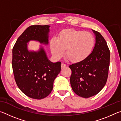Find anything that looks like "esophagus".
<instances>
[{
    "instance_id": "esophagus-1",
    "label": "esophagus",
    "mask_w": 121,
    "mask_h": 121,
    "mask_svg": "<svg viewBox=\"0 0 121 121\" xmlns=\"http://www.w3.org/2000/svg\"><path fill=\"white\" fill-rule=\"evenodd\" d=\"M66 66H67V65L65 64V63H61V68H65V67Z\"/></svg>"
}]
</instances>
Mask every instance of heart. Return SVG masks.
<instances>
[{
  "mask_svg": "<svg viewBox=\"0 0 121 121\" xmlns=\"http://www.w3.org/2000/svg\"><path fill=\"white\" fill-rule=\"evenodd\" d=\"M95 42V38L91 33L70 29L61 32L58 39L52 38L50 48L56 58H60L65 50L66 56L71 61L76 62L83 60L89 56Z\"/></svg>",
  "mask_w": 121,
  "mask_h": 121,
  "instance_id": "obj_1",
  "label": "heart"
}]
</instances>
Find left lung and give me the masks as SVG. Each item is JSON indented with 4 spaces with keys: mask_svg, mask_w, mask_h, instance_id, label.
Listing matches in <instances>:
<instances>
[{
    "mask_svg": "<svg viewBox=\"0 0 121 121\" xmlns=\"http://www.w3.org/2000/svg\"><path fill=\"white\" fill-rule=\"evenodd\" d=\"M95 44L92 52L83 60L69 65L73 91L81 97L96 95L107 82L110 62V51L100 33L95 30Z\"/></svg>",
    "mask_w": 121,
    "mask_h": 121,
    "instance_id": "1",
    "label": "left lung"
}]
</instances>
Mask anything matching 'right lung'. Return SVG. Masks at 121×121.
Instances as JSON below:
<instances>
[{
	"label": "right lung",
	"mask_w": 121,
	"mask_h": 121,
	"mask_svg": "<svg viewBox=\"0 0 121 121\" xmlns=\"http://www.w3.org/2000/svg\"><path fill=\"white\" fill-rule=\"evenodd\" d=\"M50 26H29L16 40L13 48L12 68L18 87L28 97L42 99L53 89V82L61 71V62H51L44 48L29 51L27 43L36 40L48 45Z\"/></svg>",
	"instance_id": "right-lung-1"
}]
</instances>
